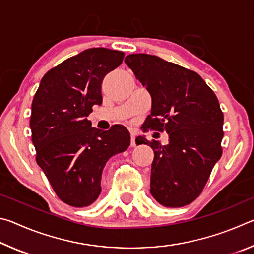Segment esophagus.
Returning a JSON list of instances; mask_svg holds the SVG:
<instances>
[{"instance_id":"34e87169","label":"esophagus","mask_w":254,"mask_h":254,"mask_svg":"<svg viewBox=\"0 0 254 254\" xmlns=\"http://www.w3.org/2000/svg\"><path fill=\"white\" fill-rule=\"evenodd\" d=\"M131 147H135V133L131 132Z\"/></svg>"}]
</instances>
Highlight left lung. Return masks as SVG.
<instances>
[{
  "instance_id": "1",
  "label": "left lung",
  "mask_w": 254,
  "mask_h": 254,
  "mask_svg": "<svg viewBox=\"0 0 254 254\" xmlns=\"http://www.w3.org/2000/svg\"><path fill=\"white\" fill-rule=\"evenodd\" d=\"M124 62L151 96L147 127L169 135L167 145L139 137L154 152L150 192L166 207H183L199 196L222 156L220 103L195 71L147 54L128 55Z\"/></svg>"
}]
</instances>
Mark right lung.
I'll use <instances>...</instances> for the list:
<instances>
[{
  "mask_svg": "<svg viewBox=\"0 0 254 254\" xmlns=\"http://www.w3.org/2000/svg\"><path fill=\"white\" fill-rule=\"evenodd\" d=\"M122 51L91 48L66 59L42 77L31 105L30 128L37 163L57 196L86 207L100 196L105 163L130 145L127 127H92L87 117L102 104L107 72L121 65Z\"/></svg>",
  "mask_w": 254,
  "mask_h": 254,
  "instance_id": "1",
  "label": "right lung"
}]
</instances>
